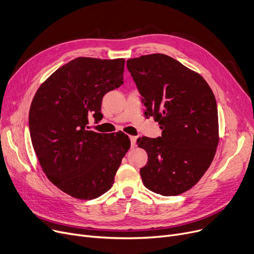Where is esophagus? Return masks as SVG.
<instances>
[{
	"label": "esophagus",
	"instance_id": "1",
	"mask_svg": "<svg viewBox=\"0 0 254 254\" xmlns=\"http://www.w3.org/2000/svg\"><path fill=\"white\" fill-rule=\"evenodd\" d=\"M129 139H130V145H131V147H135V146H136V141H137V137H136V136H129Z\"/></svg>",
	"mask_w": 254,
	"mask_h": 254
}]
</instances>
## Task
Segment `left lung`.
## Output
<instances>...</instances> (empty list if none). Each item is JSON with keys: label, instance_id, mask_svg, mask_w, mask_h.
<instances>
[{"label": "left lung", "instance_id": "1", "mask_svg": "<svg viewBox=\"0 0 254 254\" xmlns=\"http://www.w3.org/2000/svg\"><path fill=\"white\" fill-rule=\"evenodd\" d=\"M127 65L145 116L163 129L162 137L137 140L148 155L140 169L142 181L155 193L181 194L199 181L214 158L219 141L215 97L201 75L163 53L129 59Z\"/></svg>", "mask_w": 254, "mask_h": 254}]
</instances>
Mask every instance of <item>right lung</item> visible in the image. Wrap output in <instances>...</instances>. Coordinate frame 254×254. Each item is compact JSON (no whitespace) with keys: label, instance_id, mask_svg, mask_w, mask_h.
Returning <instances> with one entry per match:
<instances>
[{"label":"right lung","instance_id":"obj_1","mask_svg":"<svg viewBox=\"0 0 254 254\" xmlns=\"http://www.w3.org/2000/svg\"><path fill=\"white\" fill-rule=\"evenodd\" d=\"M125 60L77 58L40 85L29 114L34 150L47 178L79 199L96 198L113 185L130 141L123 131L89 130L103 118L107 92L124 83Z\"/></svg>","mask_w":254,"mask_h":254}]
</instances>
